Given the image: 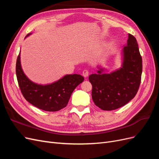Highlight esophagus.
I'll return each mask as SVG.
<instances>
[{"label":"esophagus","mask_w":159,"mask_h":159,"mask_svg":"<svg viewBox=\"0 0 159 159\" xmlns=\"http://www.w3.org/2000/svg\"><path fill=\"white\" fill-rule=\"evenodd\" d=\"M89 75V71L88 70H84L83 71V75L86 78V77H88Z\"/></svg>","instance_id":"esophagus-1"}]
</instances>
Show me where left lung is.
Instances as JSON below:
<instances>
[{"label": "left lung", "instance_id": "left-lung-1", "mask_svg": "<svg viewBox=\"0 0 159 159\" xmlns=\"http://www.w3.org/2000/svg\"><path fill=\"white\" fill-rule=\"evenodd\" d=\"M122 68L112 73L91 74L92 99L96 106L111 111L124 106L134 98L141 84L142 57L136 38L129 34L127 44L123 50Z\"/></svg>", "mask_w": 159, "mask_h": 159}]
</instances>
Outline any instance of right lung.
<instances>
[{"mask_svg":"<svg viewBox=\"0 0 159 159\" xmlns=\"http://www.w3.org/2000/svg\"><path fill=\"white\" fill-rule=\"evenodd\" d=\"M20 54L16 60V74L19 88L25 99L34 106L46 111H57L66 107L72 92L83 82L84 77L78 74L66 75L51 84H36L24 74Z\"/></svg>","mask_w":159,"mask_h":159,"instance_id":"add662e5","label":"right lung"}]
</instances>
